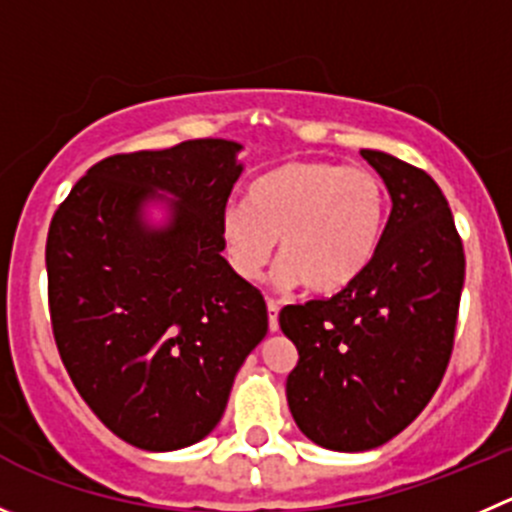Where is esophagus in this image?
<instances>
[{
	"instance_id": "1",
	"label": "esophagus",
	"mask_w": 512,
	"mask_h": 512,
	"mask_svg": "<svg viewBox=\"0 0 512 512\" xmlns=\"http://www.w3.org/2000/svg\"><path fill=\"white\" fill-rule=\"evenodd\" d=\"M266 306H269V329L276 332L279 329V301L266 299Z\"/></svg>"
}]
</instances>
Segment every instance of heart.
Wrapping results in <instances>:
<instances>
[{"label":"heart","instance_id":"heart-1","mask_svg":"<svg viewBox=\"0 0 512 512\" xmlns=\"http://www.w3.org/2000/svg\"><path fill=\"white\" fill-rule=\"evenodd\" d=\"M389 196L372 170L329 160H289L248 186V206L223 213L221 236L241 279H259L279 238L276 284L304 281L311 294H337L377 256Z\"/></svg>","mask_w":512,"mask_h":512}]
</instances>
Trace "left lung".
Instances as JSON below:
<instances>
[{
  "label": "left lung",
  "instance_id": "left-lung-1",
  "mask_svg": "<svg viewBox=\"0 0 512 512\" xmlns=\"http://www.w3.org/2000/svg\"><path fill=\"white\" fill-rule=\"evenodd\" d=\"M392 196L377 256L332 299L281 309L299 362L286 399L316 445L364 452L405 430L440 387L455 347L465 251L447 198L422 168L362 150Z\"/></svg>",
  "mask_w": 512,
  "mask_h": 512
}]
</instances>
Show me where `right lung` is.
I'll use <instances>...</instances> for the list:
<instances>
[{
  "mask_svg": "<svg viewBox=\"0 0 512 512\" xmlns=\"http://www.w3.org/2000/svg\"><path fill=\"white\" fill-rule=\"evenodd\" d=\"M233 140H186L100 160L60 203L47 233L57 352L90 410L150 452L203 440L233 377L269 332L256 286L223 259L221 221L241 175ZM173 192L171 223L139 208Z\"/></svg>",
  "mask_w": 512,
  "mask_h": 512,
  "instance_id": "right-lung-1",
  "label": "right lung"
}]
</instances>
